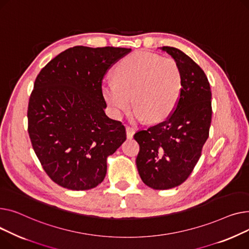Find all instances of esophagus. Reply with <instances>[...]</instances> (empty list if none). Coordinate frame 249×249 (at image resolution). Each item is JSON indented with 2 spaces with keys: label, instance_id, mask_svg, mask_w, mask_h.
<instances>
[{
  "label": "esophagus",
  "instance_id": "obj_1",
  "mask_svg": "<svg viewBox=\"0 0 249 249\" xmlns=\"http://www.w3.org/2000/svg\"><path fill=\"white\" fill-rule=\"evenodd\" d=\"M125 131H126L127 139H131V138L134 137V135H135V128L130 127V126H126L125 127Z\"/></svg>",
  "mask_w": 249,
  "mask_h": 249
}]
</instances>
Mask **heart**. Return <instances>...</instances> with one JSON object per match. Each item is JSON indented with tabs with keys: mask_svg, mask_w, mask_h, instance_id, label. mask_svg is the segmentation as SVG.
Wrapping results in <instances>:
<instances>
[{
	"mask_svg": "<svg viewBox=\"0 0 249 249\" xmlns=\"http://www.w3.org/2000/svg\"><path fill=\"white\" fill-rule=\"evenodd\" d=\"M114 81L102 83L101 91L111 112L120 116L133 98L134 118L157 123L177 107L183 89L182 71L176 60L156 53L137 51L118 64Z\"/></svg>",
	"mask_w": 249,
	"mask_h": 249,
	"instance_id": "obj_1",
	"label": "heart"
}]
</instances>
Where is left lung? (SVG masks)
I'll list each match as a JSON object with an SVG mask.
<instances>
[{"mask_svg":"<svg viewBox=\"0 0 249 249\" xmlns=\"http://www.w3.org/2000/svg\"><path fill=\"white\" fill-rule=\"evenodd\" d=\"M179 64L183 89L177 107L166 121L137 131L136 164L142 182L156 190L181 185L192 173L209 137L211 89L201 67L181 50L160 48Z\"/></svg>","mask_w":249,"mask_h":249,"instance_id":"obj_1","label":"left lung"}]
</instances>
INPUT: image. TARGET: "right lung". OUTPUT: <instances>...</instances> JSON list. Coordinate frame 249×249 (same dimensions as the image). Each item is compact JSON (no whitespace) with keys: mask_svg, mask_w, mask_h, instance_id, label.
Returning <instances> with one entry per match:
<instances>
[{"mask_svg":"<svg viewBox=\"0 0 249 249\" xmlns=\"http://www.w3.org/2000/svg\"><path fill=\"white\" fill-rule=\"evenodd\" d=\"M130 49L69 48L38 74L28 106V133L53 182L82 191L107 175V160L125 141L124 124L105 112L101 82Z\"/></svg>","mask_w":249,"mask_h":249,"instance_id":"right-lung-1","label":"right lung"}]
</instances>
